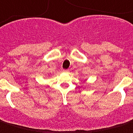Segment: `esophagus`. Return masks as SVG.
<instances>
[{
	"mask_svg": "<svg viewBox=\"0 0 133 133\" xmlns=\"http://www.w3.org/2000/svg\"><path fill=\"white\" fill-rule=\"evenodd\" d=\"M63 72H65V73H68L69 70H63Z\"/></svg>",
	"mask_w": 133,
	"mask_h": 133,
	"instance_id": "34e87169",
	"label": "esophagus"
}]
</instances>
